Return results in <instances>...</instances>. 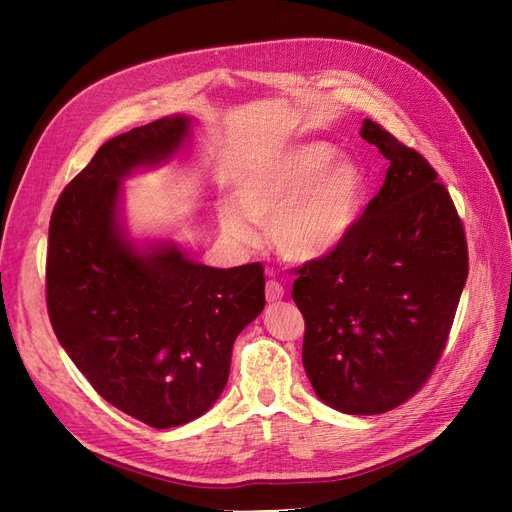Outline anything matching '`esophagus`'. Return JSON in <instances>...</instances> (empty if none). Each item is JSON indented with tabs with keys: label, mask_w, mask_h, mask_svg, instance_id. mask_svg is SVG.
Segmentation results:
<instances>
[{
	"label": "esophagus",
	"mask_w": 512,
	"mask_h": 512,
	"mask_svg": "<svg viewBox=\"0 0 512 512\" xmlns=\"http://www.w3.org/2000/svg\"><path fill=\"white\" fill-rule=\"evenodd\" d=\"M265 297L269 303H277L284 297V286L275 280H269L265 286Z\"/></svg>",
	"instance_id": "obj_1"
}]
</instances>
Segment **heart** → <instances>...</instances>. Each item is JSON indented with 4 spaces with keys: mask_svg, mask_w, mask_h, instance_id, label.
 <instances>
[{
    "mask_svg": "<svg viewBox=\"0 0 512 512\" xmlns=\"http://www.w3.org/2000/svg\"><path fill=\"white\" fill-rule=\"evenodd\" d=\"M365 196L363 166L314 141L256 160L237 185V203L222 207L220 222L230 239L245 245L256 237L250 220L269 224L277 252L294 262H316L352 235Z\"/></svg>",
    "mask_w": 512,
    "mask_h": 512,
    "instance_id": "heart-1",
    "label": "heart"
}]
</instances>
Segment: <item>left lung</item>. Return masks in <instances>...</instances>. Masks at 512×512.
Here are the masks:
<instances>
[{
	"mask_svg": "<svg viewBox=\"0 0 512 512\" xmlns=\"http://www.w3.org/2000/svg\"><path fill=\"white\" fill-rule=\"evenodd\" d=\"M361 138L389 160L384 185L337 252L299 269L292 299L318 399L344 414H382L436 367L466 286L468 245L421 153L371 119Z\"/></svg>",
	"mask_w": 512,
	"mask_h": 512,
	"instance_id": "obj_1",
	"label": "left lung"
}]
</instances>
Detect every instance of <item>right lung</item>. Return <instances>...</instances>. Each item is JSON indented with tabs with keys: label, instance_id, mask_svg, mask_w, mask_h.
<instances>
[{
	"label": "right lung",
	"instance_id": "1",
	"mask_svg": "<svg viewBox=\"0 0 512 512\" xmlns=\"http://www.w3.org/2000/svg\"><path fill=\"white\" fill-rule=\"evenodd\" d=\"M177 113L106 141L59 196L49 226L46 305L61 348L115 408L156 429L220 399L237 335L265 307L262 265L215 269L173 237H134L123 181L190 147Z\"/></svg>",
	"mask_w": 512,
	"mask_h": 512
}]
</instances>
